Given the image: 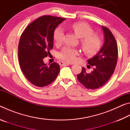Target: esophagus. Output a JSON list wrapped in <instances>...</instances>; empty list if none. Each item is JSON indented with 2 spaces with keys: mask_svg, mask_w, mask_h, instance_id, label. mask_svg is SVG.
Masks as SVG:
<instances>
[{
  "mask_svg": "<svg viewBox=\"0 0 130 130\" xmlns=\"http://www.w3.org/2000/svg\"><path fill=\"white\" fill-rule=\"evenodd\" d=\"M60 66H65V65H69L70 63H68V62H63V61H61V62H60Z\"/></svg>",
  "mask_w": 130,
  "mask_h": 130,
  "instance_id": "34e87169",
  "label": "esophagus"
}]
</instances>
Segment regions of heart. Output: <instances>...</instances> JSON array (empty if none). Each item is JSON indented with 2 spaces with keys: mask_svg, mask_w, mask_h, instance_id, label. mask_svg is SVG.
<instances>
[{
  "mask_svg": "<svg viewBox=\"0 0 130 130\" xmlns=\"http://www.w3.org/2000/svg\"><path fill=\"white\" fill-rule=\"evenodd\" d=\"M70 27L73 30L76 36L81 38L80 46L83 52L88 56H92L99 52L103 43L98 36L93 34V30L89 24L78 22L72 24ZM63 31L58 27L55 30L53 39L56 45H60L63 41ZM78 50L74 48L65 47L59 54L60 58L67 62H74L77 59Z\"/></svg>",
  "mask_w": 130,
  "mask_h": 130,
  "instance_id": "obj_1",
  "label": "heart"
}]
</instances>
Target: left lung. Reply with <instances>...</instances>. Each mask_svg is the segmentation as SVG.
Returning a JSON list of instances; mask_svg holds the SVG:
<instances>
[{
    "label": "left lung",
    "instance_id": "8db88e82",
    "mask_svg": "<svg viewBox=\"0 0 130 130\" xmlns=\"http://www.w3.org/2000/svg\"><path fill=\"white\" fill-rule=\"evenodd\" d=\"M102 28L104 34V45L96 56L88 60L89 64L93 67V70L87 73L86 69L82 68L81 72L77 74L78 81L87 89H98L106 84L117 63L118 49L116 39L109 28L105 26H102Z\"/></svg>",
    "mask_w": 130,
    "mask_h": 130
}]
</instances>
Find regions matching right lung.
Returning a JSON list of instances; mask_svg holds the SVG:
<instances>
[{"label":"right lung","mask_w":130,"mask_h":130,"mask_svg":"<svg viewBox=\"0 0 130 130\" xmlns=\"http://www.w3.org/2000/svg\"><path fill=\"white\" fill-rule=\"evenodd\" d=\"M65 19L43 15L31 23L21 35L18 45L19 65L26 78L35 86L48 85L60 72L58 63L54 62L47 66L43 59L50 54L54 30Z\"/></svg>","instance_id":"right-lung-1"}]
</instances>
